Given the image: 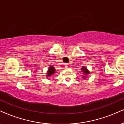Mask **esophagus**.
I'll return each mask as SVG.
<instances>
[{
	"instance_id": "esophagus-1",
	"label": "esophagus",
	"mask_w": 124,
	"mask_h": 124,
	"mask_svg": "<svg viewBox=\"0 0 124 124\" xmlns=\"http://www.w3.org/2000/svg\"><path fill=\"white\" fill-rule=\"evenodd\" d=\"M65 68H68V63H65Z\"/></svg>"
}]
</instances>
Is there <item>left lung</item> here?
<instances>
[{"label":"left lung","mask_w":124,"mask_h":124,"mask_svg":"<svg viewBox=\"0 0 124 124\" xmlns=\"http://www.w3.org/2000/svg\"><path fill=\"white\" fill-rule=\"evenodd\" d=\"M81 70H82V72H83L84 73V74H85V76L88 75L90 74L89 71H88V70L87 69L86 67L83 66V67H82V68H81ZM83 78L84 79H85V76H83Z\"/></svg>","instance_id":"left-lung-1"}]
</instances>
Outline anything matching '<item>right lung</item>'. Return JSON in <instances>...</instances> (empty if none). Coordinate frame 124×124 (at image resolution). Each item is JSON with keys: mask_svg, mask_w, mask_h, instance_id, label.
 Listing matches in <instances>:
<instances>
[{"mask_svg": "<svg viewBox=\"0 0 124 124\" xmlns=\"http://www.w3.org/2000/svg\"><path fill=\"white\" fill-rule=\"evenodd\" d=\"M55 71H56V69L54 68V67L53 66H50L49 68L47 71V75L46 77L48 78L49 76H51L52 75H53L55 73Z\"/></svg>", "mask_w": 124, "mask_h": 124, "instance_id": "right-lung-1", "label": "right lung"}]
</instances>
